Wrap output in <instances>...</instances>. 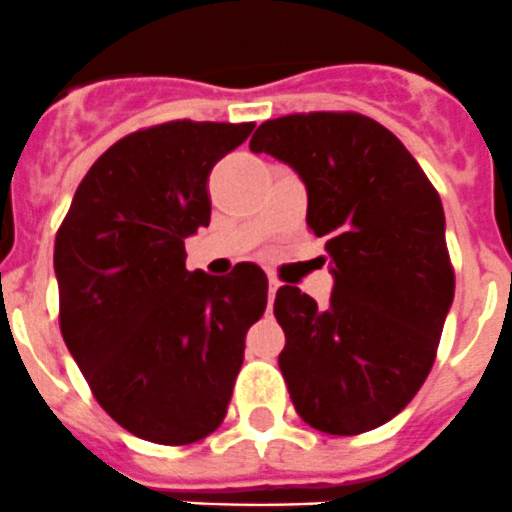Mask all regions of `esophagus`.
<instances>
[{"label": "esophagus", "mask_w": 512, "mask_h": 512, "mask_svg": "<svg viewBox=\"0 0 512 512\" xmlns=\"http://www.w3.org/2000/svg\"><path fill=\"white\" fill-rule=\"evenodd\" d=\"M278 288H280V280L270 278V288H267V298H270V306L275 303V293H278Z\"/></svg>", "instance_id": "esophagus-1"}]
</instances>
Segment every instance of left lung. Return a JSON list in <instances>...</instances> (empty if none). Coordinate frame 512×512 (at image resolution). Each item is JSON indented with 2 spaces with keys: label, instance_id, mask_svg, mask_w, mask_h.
Segmentation results:
<instances>
[{
  "label": "left lung",
  "instance_id": "left-lung-1",
  "mask_svg": "<svg viewBox=\"0 0 512 512\" xmlns=\"http://www.w3.org/2000/svg\"><path fill=\"white\" fill-rule=\"evenodd\" d=\"M298 170L306 222L326 237L329 306L283 285L280 372L298 416L324 434L357 436L398 416L434 367L454 301L444 206L403 142L357 112L267 119L250 140Z\"/></svg>",
  "mask_w": 512,
  "mask_h": 512
}]
</instances>
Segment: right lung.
<instances>
[{"instance_id": "add662e5", "label": "right lung", "mask_w": 512, "mask_h": 512, "mask_svg": "<svg viewBox=\"0 0 512 512\" xmlns=\"http://www.w3.org/2000/svg\"><path fill=\"white\" fill-rule=\"evenodd\" d=\"M255 122H173L114 142L78 183L55 234L58 321L96 403L130 434L186 446L222 426L245 336L267 306L252 262L186 270L209 227V176Z\"/></svg>"}]
</instances>
